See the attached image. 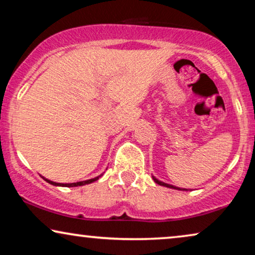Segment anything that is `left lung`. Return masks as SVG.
Listing matches in <instances>:
<instances>
[{
	"mask_svg": "<svg viewBox=\"0 0 255 255\" xmlns=\"http://www.w3.org/2000/svg\"><path fill=\"white\" fill-rule=\"evenodd\" d=\"M153 180H154V182H155V183L160 184V186H163V187H167V188H173V189H179V190H181L180 188H176V187H174V186H170V184H167V183H165V182H161V181L156 180L154 176H153ZM184 190H186V189H184Z\"/></svg>",
	"mask_w": 255,
	"mask_h": 255,
	"instance_id": "left-lung-1",
	"label": "left lung"
}]
</instances>
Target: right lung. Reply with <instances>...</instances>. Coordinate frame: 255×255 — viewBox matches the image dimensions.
<instances>
[{
  "label": "right lung",
  "instance_id": "add662e5",
  "mask_svg": "<svg viewBox=\"0 0 255 255\" xmlns=\"http://www.w3.org/2000/svg\"><path fill=\"white\" fill-rule=\"evenodd\" d=\"M99 177H100V176L95 177V179H90V180H87V181H81V182H74V183H57V182H53V181H50V180L45 179V177H43V179H44L45 181H47L48 183L53 184V186H60V187H78V186H85V184L92 183V182H94V181L99 180Z\"/></svg>",
  "mask_w": 255,
  "mask_h": 255
}]
</instances>
